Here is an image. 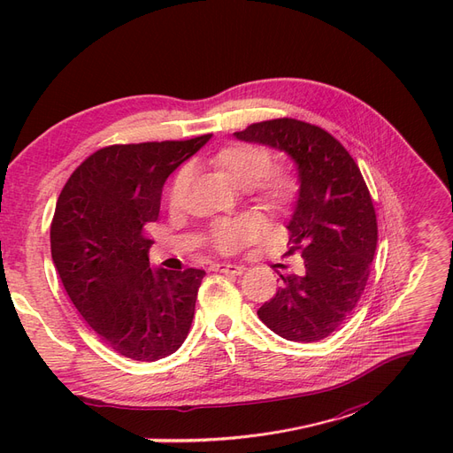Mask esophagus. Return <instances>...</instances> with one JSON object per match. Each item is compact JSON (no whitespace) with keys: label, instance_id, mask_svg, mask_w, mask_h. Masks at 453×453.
I'll return each instance as SVG.
<instances>
[{"label":"esophagus","instance_id":"esophagus-1","mask_svg":"<svg viewBox=\"0 0 453 453\" xmlns=\"http://www.w3.org/2000/svg\"><path fill=\"white\" fill-rule=\"evenodd\" d=\"M214 273H224V274H233V276H241L244 273L242 265H235V263H216L212 266Z\"/></svg>","mask_w":453,"mask_h":453}]
</instances>
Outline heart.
I'll return each instance as SVG.
<instances>
[{"mask_svg": "<svg viewBox=\"0 0 453 453\" xmlns=\"http://www.w3.org/2000/svg\"><path fill=\"white\" fill-rule=\"evenodd\" d=\"M214 164L237 184L239 188H252L256 199L269 209H281L296 192V177L283 165H273V153L266 147L254 143L227 145L214 155ZM190 170L180 167L172 179L167 199L179 205L188 187ZM259 220L250 214L218 220L209 227L211 246L220 254H235L259 235Z\"/></svg>", "mask_w": 453, "mask_h": 453, "instance_id": "heart-1", "label": "heart"}]
</instances>
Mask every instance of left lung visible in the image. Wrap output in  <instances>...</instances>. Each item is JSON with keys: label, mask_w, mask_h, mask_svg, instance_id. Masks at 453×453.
<instances>
[{"label": "left lung", "mask_w": 453, "mask_h": 453, "mask_svg": "<svg viewBox=\"0 0 453 453\" xmlns=\"http://www.w3.org/2000/svg\"><path fill=\"white\" fill-rule=\"evenodd\" d=\"M235 136L286 150L300 179L286 256H303L304 274H280L281 286L257 310L259 319L289 342L325 340L357 308L377 248V214L360 167L325 128L291 117L254 123Z\"/></svg>", "instance_id": "1"}]
</instances>
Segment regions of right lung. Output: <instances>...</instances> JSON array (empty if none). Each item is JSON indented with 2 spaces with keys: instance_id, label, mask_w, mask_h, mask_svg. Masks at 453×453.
I'll use <instances>...</instances> for the list:
<instances>
[{
  "instance_id": "1",
  "label": "right lung",
  "mask_w": 453,
  "mask_h": 453,
  "mask_svg": "<svg viewBox=\"0 0 453 453\" xmlns=\"http://www.w3.org/2000/svg\"><path fill=\"white\" fill-rule=\"evenodd\" d=\"M211 140L117 143L83 160L58 197L52 259L66 295L115 353L170 357L187 340L203 269H150L145 226L157 222L165 179Z\"/></svg>"
}]
</instances>
